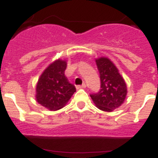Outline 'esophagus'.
I'll return each mask as SVG.
<instances>
[{"label":"esophagus","mask_w":158,"mask_h":158,"mask_svg":"<svg viewBox=\"0 0 158 158\" xmlns=\"http://www.w3.org/2000/svg\"><path fill=\"white\" fill-rule=\"evenodd\" d=\"M76 88L78 89H84V88H86V84H81V85H77Z\"/></svg>","instance_id":"1"}]
</instances>
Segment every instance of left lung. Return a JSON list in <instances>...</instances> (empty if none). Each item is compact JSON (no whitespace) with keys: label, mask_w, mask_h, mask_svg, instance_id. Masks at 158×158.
<instances>
[{"label":"left lung","mask_w":158,"mask_h":158,"mask_svg":"<svg viewBox=\"0 0 158 158\" xmlns=\"http://www.w3.org/2000/svg\"><path fill=\"white\" fill-rule=\"evenodd\" d=\"M100 74L101 89L98 93L90 94L95 105L104 111H112L124 102L127 89L117 68L107 58L96 60Z\"/></svg>","instance_id":"8db88e82"}]
</instances>
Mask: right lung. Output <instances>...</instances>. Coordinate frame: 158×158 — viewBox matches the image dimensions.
Returning <instances> with one entry per match:
<instances>
[{
  "label": "right lung",
  "instance_id": "add662e5",
  "mask_svg": "<svg viewBox=\"0 0 158 158\" xmlns=\"http://www.w3.org/2000/svg\"><path fill=\"white\" fill-rule=\"evenodd\" d=\"M66 62L61 60L51 64L38 79L37 102L51 110L62 108L76 91L64 75Z\"/></svg>",
  "mask_w": 158,
  "mask_h": 158
}]
</instances>
